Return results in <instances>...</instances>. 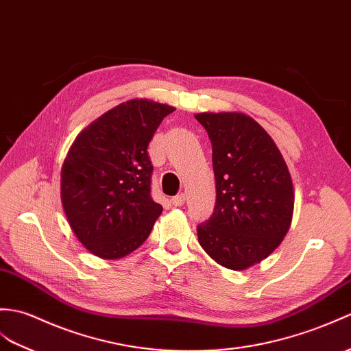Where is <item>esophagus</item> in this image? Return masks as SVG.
I'll use <instances>...</instances> for the list:
<instances>
[{
  "label": "esophagus",
  "instance_id": "obj_1",
  "mask_svg": "<svg viewBox=\"0 0 351 351\" xmlns=\"http://www.w3.org/2000/svg\"><path fill=\"white\" fill-rule=\"evenodd\" d=\"M185 197H186V195L184 193H181V194L175 195V197H172V200H170V202H172L173 206H182L185 203Z\"/></svg>",
  "mask_w": 351,
  "mask_h": 351
}]
</instances>
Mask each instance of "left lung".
I'll return each instance as SVG.
<instances>
[{"mask_svg":"<svg viewBox=\"0 0 351 351\" xmlns=\"http://www.w3.org/2000/svg\"><path fill=\"white\" fill-rule=\"evenodd\" d=\"M213 143L214 214L197 226L199 243L218 265L243 271L287 234L295 193L280 149L265 128L239 112L197 113Z\"/></svg>","mask_w":351,"mask_h":351,"instance_id":"obj_1","label":"left lung"}]
</instances>
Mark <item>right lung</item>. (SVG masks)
I'll list each match as a JSON object with an SVG mask.
<instances>
[{
	"label": "right lung",
	"instance_id": "add662e5",
	"mask_svg": "<svg viewBox=\"0 0 351 351\" xmlns=\"http://www.w3.org/2000/svg\"><path fill=\"white\" fill-rule=\"evenodd\" d=\"M173 110L146 99L121 103L73 142L61 169V202L73 233L94 256L130 254L162 213L151 197L148 145Z\"/></svg>",
	"mask_w": 351,
	"mask_h": 351
}]
</instances>
